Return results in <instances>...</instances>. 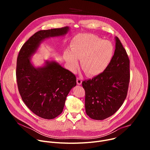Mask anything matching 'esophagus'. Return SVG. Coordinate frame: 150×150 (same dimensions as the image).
<instances>
[{"label": "esophagus", "instance_id": "obj_1", "mask_svg": "<svg viewBox=\"0 0 150 150\" xmlns=\"http://www.w3.org/2000/svg\"><path fill=\"white\" fill-rule=\"evenodd\" d=\"M82 79H81V78H77V79H76V82H77V83H78V85H81L82 84Z\"/></svg>", "mask_w": 150, "mask_h": 150}]
</instances>
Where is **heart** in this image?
I'll return each instance as SVG.
<instances>
[{
	"label": "heart",
	"mask_w": 150,
	"mask_h": 150,
	"mask_svg": "<svg viewBox=\"0 0 150 150\" xmlns=\"http://www.w3.org/2000/svg\"><path fill=\"white\" fill-rule=\"evenodd\" d=\"M114 53L113 46L107 40L90 33L76 35L71 41L69 50H65L63 57L70 71L75 72L81 59L82 69L88 76L103 73L108 67Z\"/></svg>",
	"instance_id": "heart-1"
}]
</instances>
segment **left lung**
I'll return each instance as SVG.
<instances>
[{"label": "left lung", "instance_id": "left-lung-1", "mask_svg": "<svg viewBox=\"0 0 150 150\" xmlns=\"http://www.w3.org/2000/svg\"><path fill=\"white\" fill-rule=\"evenodd\" d=\"M115 40V53L108 67L101 74L82 83L85 92V111L93 119L103 120L112 116L127 96L130 61L119 38L116 37Z\"/></svg>", "mask_w": 150, "mask_h": 150}]
</instances>
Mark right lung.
<instances>
[{
    "label": "right lung",
    "instance_id": "1",
    "mask_svg": "<svg viewBox=\"0 0 150 150\" xmlns=\"http://www.w3.org/2000/svg\"><path fill=\"white\" fill-rule=\"evenodd\" d=\"M68 27L40 30L21 47L16 62V76L19 93L28 109L37 116L52 119L63 111L70 90L76 86V78L71 71L54 61L36 68L30 62L41 42L45 38L66 34Z\"/></svg>",
    "mask_w": 150,
    "mask_h": 150
}]
</instances>
